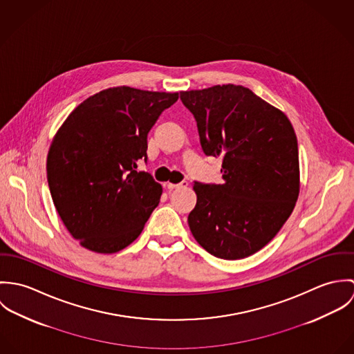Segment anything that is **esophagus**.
Returning a JSON list of instances; mask_svg holds the SVG:
<instances>
[{
  "label": "esophagus",
  "mask_w": 354,
  "mask_h": 354,
  "mask_svg": "<svg viewBox=\"0 0 354 354\" xmlns=\"http://www.w3.org/2000/svg\"><path fill=\"white\" fill-rule=\"evenodd\" d=\"M185 187H188V183H187V181H183V183H180V184H171V183L167 184V188H169V189H180V188H185Z\"/></svg>",
  "instance_id": "obj_1"
}]
</instances>
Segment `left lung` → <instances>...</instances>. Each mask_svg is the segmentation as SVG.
Listing matches in <instances>:
<instances>
[{"label":"left lung","mask_w":354,"mask_h":354,"mask_svg":"<svg viewBox=\"0 0 354 354\" xmlns=\"http://www.w3.org/2000/svg\"><path fill=\"white\" fill-rule=\"evenodd\" d=\"M180 98L198 122L204 153L222 158V184L194 185L189 229L219 259L248 257L277 236L299 199L293 125L243 86L181 91Z\"/></svg>","instance_id":"1"}]
</instances>
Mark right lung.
<instances>
[{"instance_id": "obj_1", "label": "right lung", "mask_w": 354, "mask_h": 354, "mask_svg": "<svg viewBox=\"0 0 354 354\" xmlns=\"http://www.w3.org/2000/svg\"><path fill=\"white\" fill-rule=\"evenodd\" d=\"M178 93L113 87L82 102L53 138L48 183L73 239L97 253L127 248L159 204L162 185L138 171L147 135Z\"/></svg>"}]
</instances>
